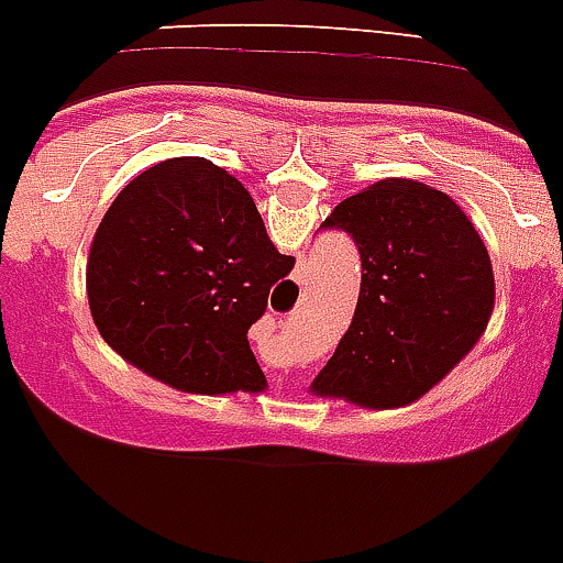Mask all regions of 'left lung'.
Listing matches in <instances>:
<instances>
[{"label": "left lung", "instance_id": "1", "mask_svg": "<svg viewBox=\"0 0 563 563\" xmlns=\"http://www.w3.org/2000/svg\"><path fill=\"white\" fill-rule=\"evenodd\" d=\"M322 227L356 241L362 291L311 393L367 409L418 401L468 356L494 313V269L477 227L452 196L415 179L364 187Z\"/></svg>", "mask_w": 563, "mask_h": 563}]
</instances>
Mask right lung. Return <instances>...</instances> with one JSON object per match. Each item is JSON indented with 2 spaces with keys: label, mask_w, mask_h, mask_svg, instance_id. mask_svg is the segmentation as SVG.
<instances>
[{
  "label": "right lung",
  "mask_w": 563,
  "mask_h": 563,
  "mask_svg": "<svg viewBox=\"0 0 563 563\" xmlns=\"http://www.w3.org/2000/svg\"><path fill=\"white\" fill-rule=\"evenodd\" d=\"M294 266L250 190L205 156L156 162L111 201L86 297L111 351L181 393H261L246 331Z\"/></svg>",
  "instance_id": "1"
}]
</instances>
